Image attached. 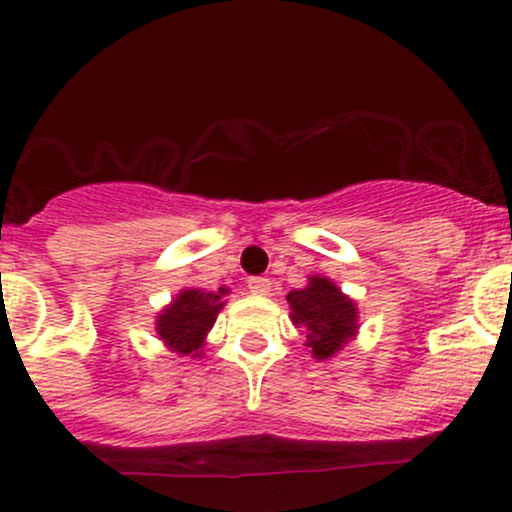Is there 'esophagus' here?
I'll return each mask as SVG.
<instances>
[{
  "label": "esophagus",
  "mask_w": 512,
  "mask_h": 512,
  "mask_svg": "<svg viewBox=\"0 0 512 512\" xmlns=\"http://www.w3.org/2000/svg\"><path fill=\"white\" fill-rule=\"evenodd\" d=\"M247 289H250L252 294H257V297H267V294L272 292V282L267 280V277H250V280H247Z\"/></svg>",
  "instance_id": "obj_1"
}]
</instances>
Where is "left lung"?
Returning a JSON list of instances; mask_svg holds the SVG:
<instances>
[{"label":"left lung","instance_id":"left-lung-1","mask_svg":"<svg viewBox=\"0 0 512 512\" xmlns=\"http://www.w3.org/2000/svg\"><path fill=\"white\" fill-rule=\"evenodd\" d=\"M287 302L292 322L304 327V347H309L314 359H329L356 337L359 312L354 299H349L329 277L312 275L307 287L287 294Z\"/></svg>","mask_w":512,"mask_h":512}]
</instances>
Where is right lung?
I'll list each match as a JSON object with an SVG mask.
<instances>
[{
    "label": "right lung",
    "instance_id": "right-lung-1",
    "mask_svg": "<svg viewBox=\"0 0 512 512\" xmlns=\"http://www.w3.org/2000/svg\"><path fill=\"white\" fill-rule=\"evenodd\" d=\"M227 289H183L156 317V332L170 352L180 356H200L205 337L213 329Z\"/></svg>",
    "mask_w": 512,
    "mask_h": 512
}]
</instances>
